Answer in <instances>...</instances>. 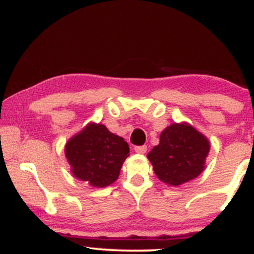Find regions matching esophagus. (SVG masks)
Here are the masks:
<instances>
[{
	"label": "esophagus",
	"mask_w": 254,
	"mask_h": 254,
	"mask_svg": "<svg viewBox=\"0 0 254 254\" xmlns=\"http://www.w3.org/2000/svg\"><path fill=\"white\" fill-rule=\"evenodd\" d=\"M135 151L138 154H144L147 151V147L145 145H138V147H135Z\"/></svg>",
	"instance_id": "obj_1"
}]
</instances>
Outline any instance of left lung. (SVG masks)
<instances>
[{
  "instance_id": "1",
  "label": "left lung",
  "mask_w": 254,
  "mask_h": 254,
  "mask_svg": "<svg viewBox=\"0 0 254 254\" xmlns=\"http://www.w3.org/2000/svg\"><path fill=\"white\" fill-rule=\"evenodd\" d=\"M209 139L189 123H173L160 135V143L148 153L156 177L170 186L197 178L205 168Z\"/></svg>"
}]
</instances>
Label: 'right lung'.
<instances>
[{"mask_svg":"<svg viewBox=\"0 0 254 254\" xmlns=\"http://www.w3.org/2000/svg\"><path fill=\"white\" fill-rule=\"evenodd\" d=\"M129 144L104 124L89 123L65 143L64 153L76 179L93 188H106L118 179Z\"/></svg>","mask_w":254,"mask_h":254,"instance_id":"obj_1","label":"right lung"}]
</instances>
